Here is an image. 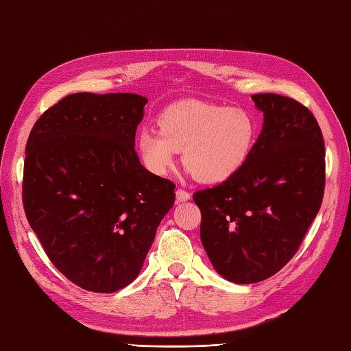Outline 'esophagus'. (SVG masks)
Masks as SVG:
<instances>
[{"label":"esophagus","instance_id":"1","mask_svg":"<svg viewBox=\"0 0 351 351\" xmlns=\"http://www.w3.org/2000/svg\"><path fill=\"white\" fill-rule=\"evenodd\" d=\"M176 195H177V202H186V199L191 198V194L186 189L183 188H178L176 191Z\"/></svg>","mask_w":351,"mask_h":351}]
</instances>
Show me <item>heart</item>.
<instances>
[{
	"instance_id": "obj_1",
	"label": "heart",
	"mask_w": 351,
	"mask_h": 351,
	"mask_svg": "<svg viewBox=\"0 0 351 351\" xmlns=\"http://www.w3.org/2000/svg\"><path fill=\"white\" fill-rule=\"evenodd\" d=\"M159 130L144 127L138 133V152L145 168L165 176L178 152L198 182L223 183L245 165L252 154L257 123L244 107H224L184 99L168 106L157 118Z\"/></svg>"
}]
</instances>
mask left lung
Returning a JSON list of instances; mask_svg holds the SVG:
<instances>
[{
    "mask_svg": "<svg viewBox=\"0 0 351 351\" xmlns=\"http://www.w3.org/2000/svg\"><path fill=\"white\" fill-rule=\"evenodd\" d=\"M252 98L263 112V128L245 165L192 197L212 265L242 285L265 280L294 257L326 186L324 139L313 113L289 97Z\"/></svg>",
    "mask_w": 351,
    "mask_h": 351,
    "instance_id": "left-lung-1",
    "label": "left lung"
}]
</instances>
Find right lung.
Listing matches in <instances>:
<instances>
[{"label": "right lung", "instance_id": "obj_1", "mask_svg": "<svg viewBox=\"0 0 351 351\" xmlns=\"http://www.w3.org/2000/svg\"><path fill=\"white\" fill-rule=\"evenodd\" d=\"M148 99L78 92L36 121L25 147L23 204L53 265L69 282L109 294L130 285L176 184L141 165L136 128Z\"/></svg>", "mask_w": 351, "mask_h": 351}]
</instances>
